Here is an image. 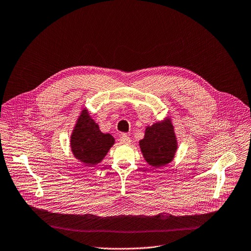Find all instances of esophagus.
<instances>
[{
    "label": "esophagus",
    "instance_id": "obj_1",
    "mask_svg": "<svg viewBox=\"0 0 251 251\" xmlns=\"http://www.w3.org/2000/svg\"><path fill=\"white\" fill-rule=\"evenodd\" d=\"M120 143L121 144H130L131 143V139H130V137L129 136H127V135H122L121 137H120Z\"/></svg>",
    "mask_w": 251,
    "mask_h": 251
}]
</instances>
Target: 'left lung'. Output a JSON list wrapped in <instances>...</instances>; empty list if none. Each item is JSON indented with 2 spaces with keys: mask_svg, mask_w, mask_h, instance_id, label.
<instances>
[{
  "mask_svg": "<svg viewBox=\"0 0 251 251\" xmlns=\"http://www.w3.org/2000/svg\"><path fill=\"white\" fill-rule=\"evenodd\" d=\"M140 149L146 162L160 168L171 163L177 149L176 137L170 118L147 126L145 136L140 142Z\"/></svg>",
  "mask_w": 251,
  "mask_h": 251,
  "instance_id": "obj_1",
  "label": "left lung"
}]
</instances>
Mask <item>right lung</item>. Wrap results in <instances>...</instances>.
Here are the masks:
<instances>
[{"instance_id":"right-lung-1","label":"right lung","mask_w":251,"mask_h":251,"mask_svg":"<svg viewBox=\"0 0 251 251\" xmlns=\"http://www.w3.org/2000/svg\"><path fill=\"white\" fill-rule=\"evenodd\" d=\"M114 142L113 136L99 130L98 124L90 117L87 109L81 111L70 136L71 151L77 160L87 167L97 165L114 145Z\"/></svg>"}]
</instances>
